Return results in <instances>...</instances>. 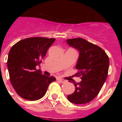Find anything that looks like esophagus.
Masks as SVG:
<instances>
[{"instance_id":"34e87169","label":"esophagus","mask_w":122,"mask_h":122,"mask_svg":"<svg viewBox=\"0 0 122 122\" xmlns=\"http://www.w3.org/2000/svg\"><path fill=\"white\" fill-rule=\"evenodd\" d=\"M57 80L58 81H59V82H61V83H64V82H66V80H65L62 79V78H57Z\"/></svg>"}]
</instances>
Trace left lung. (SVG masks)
Returning <instances> with one entry per match:
<instances>
[{"label":"left lung","mask_w":122,"mask_h":122,"mask_svg":"<svg viewBox=\"0 0 122 122\" xmlns=\"http://www.w3.org/2000/svg\"><path fill=\"white\" fill-rule=\"evenodd\" d=\"M70 46L79 51L76 76H81V82H74L75 91L67 96L70 102L81 105L92 101L101 90L107 79L109 58L99 46L82 38L67 39Z\"/></svg>","instance_id":"left-lung-1"}]
</instances>
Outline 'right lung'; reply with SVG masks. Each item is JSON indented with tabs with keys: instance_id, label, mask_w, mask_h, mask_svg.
Listing matches in <instances>:
<instances>
[{
	"instance_id": "right-lung-1",
	"label": "right lung",
	"mask_w": 122,
	"mask_h": 122,
	"mask_svg": "<svg viewBox=\"0 0 122 122\" xmlns=\"http://www.w3.org/2000/svg\"><path fill=\"white\" fill-rule=\"evenodd\" d=\"M56 40L44 37L27 38L17 42L8 53L7 66L10 80L15 91L28 101L41 99L56 78L42 74L40 65L48 48Z\"/></svg>"
}]
</instances>
